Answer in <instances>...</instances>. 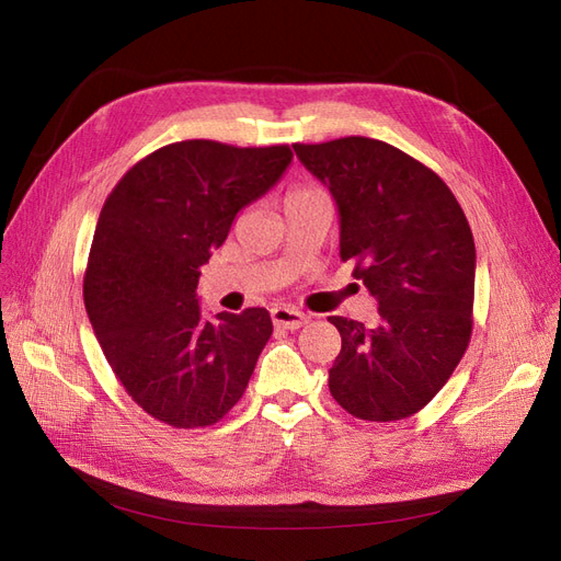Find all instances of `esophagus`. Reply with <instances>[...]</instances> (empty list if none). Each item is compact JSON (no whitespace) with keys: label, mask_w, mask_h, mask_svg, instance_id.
Listing matches in <instances>:
<instances>
[{"label":"esophagus","mask_w":561,"mask_h":561,"mask_svg":"<svg viewBox=\"0 0 561 561\" xmlns=\"http://www.w3.org/2000/svg\"><path fill=\"white\" fill-rule=\"evenodd\" d=\"M271 318H274V325H276L278 330H299V328L304 325V322L309 320L301 311H297V309H285V307L271 309Z\"/></svg>","instance_id":"obj_1"}]
</instances>
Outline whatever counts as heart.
<instances>
[{
	"label": "heart",
	"mask_w": 561,
	"mask_h": 561,
	"mask_svg": "<svg viewBox=\"0 0 561 561\" xmlns=\"http://www.w3.org/2000/svg\"><path fill=\"white\" fill-rule=\"evenodd\" d=\"M320 192L318 190H311V186H297V190H293L290 194H287L285 203H293V201H299V198H309V196H318Z\"/></svg>",
	"instance_id": "obj_1"
}]
</instances>
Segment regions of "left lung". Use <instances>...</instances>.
I'll use <instances>...</instances> for the list:
<instances>
[{
	"label": "left lung",
	"mask_w": 561,
	"mask_h": 561,
	"mask_svg": "<svg viewBox=\"0 0 561 561\" xmlns=\"http://www.w3.org/2000/svg\"><path fill=\"white\" fill-rule=\"evenodd\" d=\"M339 210V254L379 304V322L330 316L342 351L330 393L363 421L423 410L472 334L474 241L449 186L398 147L360 138L293 145Z\"/></svg>",
	"instance_id": "1"
}]
</instances>
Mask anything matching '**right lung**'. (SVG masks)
<instances>
[{
	"label": "right lung",
	"mask_w": 561,
	"mask_h": 561,
	"mask_svg": "<svg viewBox=\"0 0 561 561\" xmlns=\"http://www.w3.org/2000/svg\"><path fill=\"white\" fill-rule=\"evenodd\" d=\"M290 161L287 145L173 142L135 163L100 210L83 304L116 379L168 426L229 414L274 332L266 309L203 318L196 285L233 217Z\"/></svg>",
	"instance_id": "right-lung-1"
}]
</instances>
